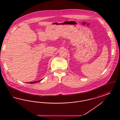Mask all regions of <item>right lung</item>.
Listing matches in <instances>:
<instances>
[{
  "instance_id": "add662e5",
  "label": "right lung",
  "mask_w": 120,
  "mask_h": 120,
  "mask_svg": "<svg viewBox=\"0 0 120 120\" xmlns=\"http://www.w3.org/2000/svg\"><path fill=\"white\" fill-rule=\"evenodd\" d=\"M42 80H38V81H33V82H27V83H30V84H34V83H36L38 82H40Z\"/></svg>"
}]
</instances>
